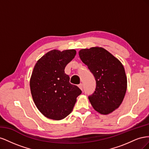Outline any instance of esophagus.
Segmentation results:
<instances>
[{
	"instance_id": "esophagus-1",
	"label": "esophagus",
	"mask_w": 149,
	"mask_h": 149,
	"mask_svg": "<svg viewBox=\"0 0 149 149\" xmlns=\"http://www.w3.org/2000/svg\"><path fill=\"white\" fill-rule=\"evenodd\" d=\"M78 87L79 88V89H81L83 91V84L82 83H81V84H79V85H78Z\"/></svg>"
}]
</instances>
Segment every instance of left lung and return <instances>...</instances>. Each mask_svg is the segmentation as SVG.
<instances>
[{
    "mask_svg": "<svg viewBox=\"0 0 149 149\" xmlns=\"http://www.w3.org/2000/svg\"><path fill=\"white\" fill-rule=\"evenodd\" d=\"M79 55L96 79L95 91L88 97L93 107L101 114L113 112L121 104L127 90L123 64L101 47L82 49Z\"/></svg>",
    "mask_w": 149,
    "mask_h": 149,
    "instance_id": "8db88e82",
    "label": "left lung"
}]
</instances>
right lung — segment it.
I'll list each match as a JSON object with an SVG mask.
<instances>
[{"mask_svg":"<svg viewBox=\"0 0 149 149\" xmlns=\"http://www.w3.org/2000/svg\"><path fill=\"white\" fill-rule=\"evenodd\" d=\"M76 53L75 49H53L34 66L30 81L31 94L38 109L48 119L65 118L82 93L77 86L70 83L69 76L65 73L66 66Z\"/></svg>","mask_w":149,"mask_h":149,"instance_id":"1","label":"right lung"}]
</instances>
